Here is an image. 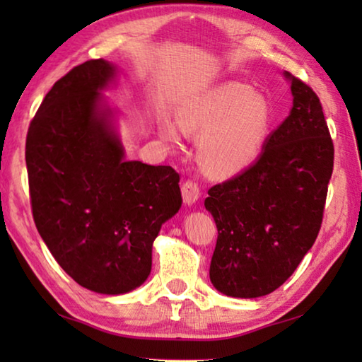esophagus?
<instances>
[{
  "mask_svg": "<svg viewBox=\"0 0 362 362\" xmlns=\"http://www.w3.org/2000/svg\"><path fill=\"white\" fill-rule=\"evenodd\" d=\"M199 185L194 180H187L182 183V198L185 204H194L199 199Z\"/></svg>",
  "mask_w": 362,
  "mask_h": 362,
  "instance_id": "1",
  "label": "esophagus"
}]
</instances>
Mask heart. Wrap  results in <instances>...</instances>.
<instances>
[{"label":"heart","mask_w":362,"mask_h":362,"mask_svg":"<svg viewBox=\"0 0 362 362\" xmlns=\"http://www.w3.org/2000/svg\"><path fill=\"white\" fill-rule=\"evenodd\" d=\"M269 105L265 97L247 84L228 81L188 100L174 122L159 126L168 142L177 144L180 129L201 136L199 159L209 173L231 175L252 164L268 136Z\"/></svg>","instance_id":"b5f03b06"}]
</instances>
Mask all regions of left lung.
Listing matches in <instances>:
<instances>
[{
    "label": "left lung",
    "instance_id": "1",
    "mask_svg": "<svg viewBox=\"0 0 362 362\" xmlns=\"http://www.w3.org/2000/svg\"><path fill=\"white\" fill-rule=\"evenodd\" d=\"M286 76L292 84L291 115L252 166L209 188L204 201L218 230L211 281L230 297L276 291L321 230L334 142L320 97L302 79Z\"/></svg>",
    "mask_w": 362,
    "mask_h": 362
}]
</instances>
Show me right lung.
<instances>
[{
	"instance_id": "1",
	"label": "right lung",
	"mask_w": 362,
	"mask_h": 362,
	"mask_svg": "<svg viewBox=\"0 0 362 362\" xmlns=\"http://www.w3.org/2000/svg\"><path fill=\"white\" fill-rule=\"evenodd\" d=\"M115 66L88 60L56 81L30 121L25 142L36 228L64 272L86 289L118 296L151 272V246L180 209L170 166L126 161L99 112Z\"/></svg>"
}]
</instances>
